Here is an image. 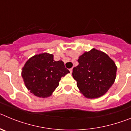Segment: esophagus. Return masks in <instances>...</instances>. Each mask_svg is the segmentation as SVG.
I'll return each instance as SVG.
<instances>
[{
  "mask_svg": "<svg viewBox=\"0 0 131 131\" xmlns=\"http://www.w3.org/2000/svg\"><path fill=\"white\" fill-rule=\"evenodd\" d=\"M69 71H70V73H72L73 72V68H71V69H69Z\"/></svg>",
  "mask_w": 131,
  "mask_h": 131,
  "instance_id": "1",
  "label": "esophagus"
}]
</instances>
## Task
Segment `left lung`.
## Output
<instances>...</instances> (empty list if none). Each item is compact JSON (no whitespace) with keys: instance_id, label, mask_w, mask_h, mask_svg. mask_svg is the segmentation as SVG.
<instances>
[{"instance_id":"left-lung-1","label":"left lung","mask_w":131,"mask_h":131,"mask_svg":"<svg viewBox=\"0 0 131 131\" xmlns=\"http://www.w3.org/2000/svg\"><path fill=\"white\" fill-rule=\"evenodd\" d=\"M73 69V77L83 95L89 98L100 97L112 86L116 77L117 67L106 54L94 48L84 52Z\"/></svg>"}]
</instances>
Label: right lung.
Returning <instances> with one entry per match:
<instances>
[{"label": "right lung", "instance_id": "obj_1", "mask_svg": "<svg viewBox=\"0 0 131 131\" xmlns=\"http://www.w3.org/2000/svg\"><path fill=\"white\" fill-rule=\"evenodd\" d=\"M21 76L27 89L34 95L47 98L51 95L62 77L69 71L62 61H54L52 54L35 55L23 68Z\"/></svg>", "mask_w": 131, "mask_h": 131}]
</instances>
